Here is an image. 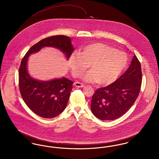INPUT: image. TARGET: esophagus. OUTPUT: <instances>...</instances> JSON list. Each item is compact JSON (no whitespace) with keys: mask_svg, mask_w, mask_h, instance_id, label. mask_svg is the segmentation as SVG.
Here are the masks:
<instances>
[{"mask_svg":"<svg viewBox=\"0 0 159 159\" xmlns=\"http://www.w3.org/2000/svg\"><path fill=\"white\" fill-rule=\"evenodd\" d=\"M75 85L76 87H79V88H83L84 86V84L83 83H80V82H75Z\"/></svg>","mask_w":159,"mask_h":159,"instance_id":"1","label":"esophagus"}]
</instances>
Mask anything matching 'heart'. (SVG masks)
Masks as SVG:
<instances>
[{
    "instance_id": "heart-1",
    "label": "heart",
    "mask_w": 159,
    "mask_h": 159,
    "mask_svg": "<svg viewBox=\"0 0 159 159\" xmlns=\"http://www.w3.org/2000/svg\"><path fill=\"white\" fill-rule=\"evenodd\" d=\"M68 62L73 76H81L89 66L91 70L83 76V80L107 85L121 75L128 64V57L121 51L95 43L86 46L79 53H72Z\"/></svg>"
}]
</instances>
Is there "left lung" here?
<instances>
[{
    "label": "left lung",
    "instance_id": "left-lung-1",
    "mask_svg": "<svg viewBox=\"0 0 159 159\" xmlns=\"http://www.w3.org/2000/svg\"><path fill=\"white\" fill-rule=\"evenodd\" d=\"M142 83L141 66L134 55L126 72L114 83L99 88L92 96V113L102 120H113L126 113L135 102Z\"/></svg>",
    "mask_w": 159,
    "mask_h": 159
}]
</instances>
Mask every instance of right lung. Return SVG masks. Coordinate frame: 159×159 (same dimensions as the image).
Instances as JSON below:
<instances>
[{
	"mask_svg": "<svg viewBox=\"0 0 159 159\" xmlns=\"http://www.w3.org/2000/svg\"><path fill=\"white\" fill-rule=\"evenodd\" d=\"M71 39L57 35L41 40L27 51L19 68V87L24 101L31 110L40 117L53 118L66 108L73 82L66 77L43 81L33 78L27 70V61L31 54L44 47L60 49L68 60L75 49Z\"/></svg>",
	"mask_w": 159,
	"mask_h": 159,
	"instance_id": "obj_1",
	"label": "right lung"
}]
</instances>
